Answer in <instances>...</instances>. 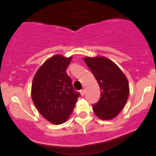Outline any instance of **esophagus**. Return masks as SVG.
<instances>
[{
	"mask_svg": "<svg viewBox=\"0 0 156 156\" xmlns=\"http://www.w3.org/2000/svg\"><path fill=\"white\" fill-rule=\"evenodd\" d=\"M80 93L81 94V96H83L85 94V90L84 89H81V90H80Z\"/></svg>",
	"mask_w": 156,
	"mask_h": 156,
	"instance_id": "34e87169",
	"label": "esophagus"
}]
</instances>
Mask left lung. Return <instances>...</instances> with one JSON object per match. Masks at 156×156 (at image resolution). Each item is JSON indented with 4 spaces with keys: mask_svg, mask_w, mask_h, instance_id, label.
I'll use <instances>...</instances> for the list:
<instances>
[{
    "mask_svg": "<svg viewBox=\"0 0 156 156\" xmlns=\"http://www.w3.org/2000/svg\"><path fill=\"white\" fill-rule=\"evenodd\" d=\"M83 59L101 90V98L93 105V111L100 119H112L117 117L128 101V79L117 64L105 57H85Z\"/></svg>",
    "mask_w": 156,
    "mask_h": 156,
    "instance_id": "8db88e82",
    "label": "left lung"
}]
</instances>
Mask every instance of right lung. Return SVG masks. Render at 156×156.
<instances>
[{"label": "right lung", "mask_w": 156, "mask_h": 156, "mask_svg": "<svg viewBox=\"0 0 156 156\" xmlns=\"http://www.w3.org/2000/svg\"><path fill=\"white\" fill-rule=\"evenodd\" d=\"M72 58L61 55L51 57L39 68L32 82L31 98L36 108L54 125L67 120L80 96L66 73Z\"/></svg>", "instance_id": "obj_1"}]
</instances>
